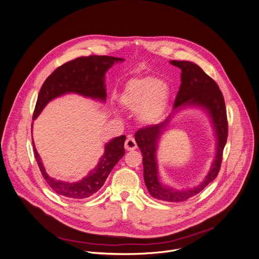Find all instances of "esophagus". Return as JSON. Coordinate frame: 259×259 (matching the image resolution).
<instances>
[{"label":"esophagus","mask_w":259,"mask_h":259,"mask_svg":"<svg viewBox=\"0 0 259 259\" xmlns=\"http://www.w3.org/2000/svg\"><path fill=\"white\" fill-rule=\"evenodd\" d=\"M124 148L127 150V151H133L137 148V143L135 141V138L133 136H128L125 143H124Z\"/></svg>","instance_id":"1"}]
</instances>
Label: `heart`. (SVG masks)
Here are the masks:
<instances>
[{"label":"heart","mask_w":259,"mask_h":259,"mask_svg":"<svg viewBox=\"0 0 259 259\" xmlns=\"http://www.w3.org/2000/svg\"><path fill=\"white\" fill-rule=\"evenodd\" d=\"M169 87L154 77H137L128 80L119 95L120 105L136 111V117L144 125L159 123L167 110Z\"/></svg>","instance_id":"b5f03b06"}]
</instances>
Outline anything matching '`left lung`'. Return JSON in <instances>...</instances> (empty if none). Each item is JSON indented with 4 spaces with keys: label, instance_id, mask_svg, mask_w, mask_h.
<instances>
[{
    "label": "left lung",
    "instance_id": "left-lung-1",
    "mask_svg": "<svg viewBox=\"0 0 259 259\" xmlns=\"http://www.w3.org/2000/svg\"><path fill=\"white\" fill-rule=\"evenodd\" d=\"M170 64L179 67L181 73V85L175 100V112L186 107H200L208 114L217 138L215 157L210 170L205 179L196 187L184 190H176L163 185L159 178L156 152L158 142L170 122L171 115L160 124L146 126L139 130L135 139L143 155L144 181L149 194L165 202H184L200 193L219 175L223 152L228 139V119L224 96L218 83L206 74L201 67L190 61H170Z\"/></svg>",
    "mask_w": 259,
    "mask_h": 259
}]
</instances>
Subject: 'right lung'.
<instances>
[{
    "label": "right lung",
    "mask_w": 259,
    "mask_h": 259,
    "mask_svg": "<svg viewBox=\"0 0 259 259\" xmlns=\"http://www.w3.org/2000/svg\"><path fill=\"white\" fill-rule=\"evenodd\" d=\"M124 59L111 56L79 57L68 61L53 71L42 83L38 93L32 120L42 111L50 101L65 94L74 93L87 98L105 102L107 93L105 85L106 71L115 63ZM125 136L112 139L105 145V151L97 166L81 181L68 183L51 178L45 170L41 159L33 144V153L39 170L55 193L69 199H84L98 192L104 185L115 164L124 155Z\"/></svg>",
    "instance_id": "obj_1"
}]
</instances>
